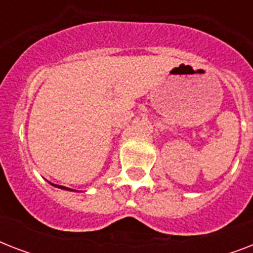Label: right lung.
I'll return each instance as SVG.
<instances>
[{"label": "right lung", "instance_id": "add662e5", "mask_svg": "<svg viewBox=\"0 0 253 253\" xmlns=\"http://www.w3.org/2000/svg\"><path fill=\"white\" fill-rule=\"evenodd\" d=\"M52 185H53V184H52ZM53 186H57V188H60V189H67V190H72V189L65 188V186H60V185H53Z\"/></svg>", "mask_w": 253, "mask_h": 253}]
</instances>
